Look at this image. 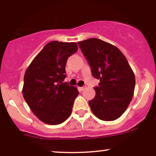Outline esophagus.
<instances>
[{
  "mask_svg": "<svg viewBox=\"0 0 156 156\" xmlns=\"http://www.w3.org/2000/svg\"><path fill=\"white\" fill-rule=\"evenodd\" d=\"M86 88H87V87L84 86V87H78V89H79V91H80V92H82V91H83Z\"/></svg>",
  "mask_w": 156,
  "mask_h": 156,
  "instance_id": "34e87169",
  "label": "esophagus"
}]
</instances>
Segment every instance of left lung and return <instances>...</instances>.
I'll return each mask as SVG.
<instances>
[{"label":"left lung","instance_id":"left-lung-1","mask_svg":"<svg viewBox=\"0 0 156 156\" xmlns=\"http://www.w3.org/2000/svg\"><path fill=\"white\" fill-rule=\"evenodd\" d=\"M78 44L93 77L100 79L99 86L94 88L95 97L89 101L91 110L101 120H115L133 98L136 83L133 70L124 54L112 44L96 38Z\"/></svg>","mask_w":156,"mask_h":156}]
</instances>
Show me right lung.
I'll list each match as a JSON object with an SVG mask.
<instances>
[{"instance_id":"obj_1","label":"right lung","mask_w":156,"mask_h":156,"mask_svg":"<svg viewBox=\"0 0 156 156\" xmlns=\"http://www.w3.org/2000/svg\"><path fill=\"white\" fill-rule=\"evenodd\" d=\"M78 51L76 42L52 41L43 48L27 68L23 95L32 112L48 125H58L70 116L78 95L76 87L67 85V58Z\"/></svg>"}]
</instances>
